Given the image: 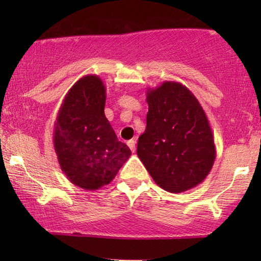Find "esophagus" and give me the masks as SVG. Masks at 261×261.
<instances>
[{"instance_id":"1","label":"esophagus","mask_w":261,"mask_h":261,"mask_svg":"<svg viewBox=\"0 0 261 261\" xmlns=\"http://www.w3.org/2000/svg\"><path fill=\"white\" fill-rule=\"evenodd\" d=\"M127 145H128V147L130 148V151L132 152H135V140H133V139H132V140H129L127 142Z\"/></svg>"}]
</instances>
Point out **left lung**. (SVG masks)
<instances>
[{"mask_svg":"<svg viewBox=\"0 0 261 261\" xmlns=\"http://www.w3.org/2000/svg\"><path fill=\"white\" fill-rule=\"evenodd\" d=\"M147 126L138 140V156L164 190L179 194L201 184L216 158L212 127L201 103L178 82L146 91Z\"/></svg>","mask_w":261,"mask_h":261,"instance_id":"8db88e82","label":"left lung"}]
</instances>
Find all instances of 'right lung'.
<instances>
[{
	"instance_id": "add662e5",
	"label": "right lung",
	"mask_w": 261,
	"mask_h": 261,
	"mask_svg": "<svg viewBox=\"0 0 261 261\" xmlns=\"http://www.w3.org/2000/svg\"><path fill=\"white\" fill-rule=\"evenodd\" d=\"M106 97L101 78L87 74L67 91L56 119L53 146L60 169L84 190L109 184L132 154L107 120Z\"/></svg>"
}]
</instances>
